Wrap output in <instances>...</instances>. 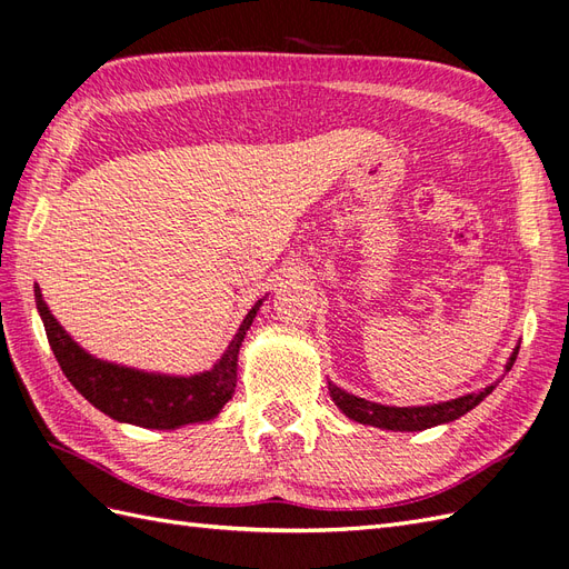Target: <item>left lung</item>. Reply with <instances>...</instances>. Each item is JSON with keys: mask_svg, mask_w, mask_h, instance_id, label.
<instances>
[{"mask_svg": "<svg viewBox=\"0 0 569 569\" xmlns=\"http://www.w3.org/2000/svg\"><path fill=\"white\" fill-rule=\"evenodd\" d=\"M520 345H516L510 359L506 361V371L512 369L516 363ZM499 382V380H497ZM497 382L487 385L485 390L480 392H470L463 397H456L449 401H439V405H428V407H385V405H376V401L355 397L350 392H345L338 385L328 382V392H331V399L336 401V407L347 416L357 420L361 426H373V428H382V430H395V432H420L428 430L435 426L442 423H451V420L461 418L463 413L472 411L480 401L491 395V390L497 388Z\"/></svg>", "mask_w": 569, "mask_h": 569, "instance_id": "obj_1", "label": "left lung"}]
</instances>
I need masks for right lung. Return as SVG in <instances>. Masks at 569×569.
<instances>
[{
	"label": "right lung",
	"instance_id": "obj_1",
	"mask_svg": "<svg viewBox=\"0 0 569 569\" xmlns=\"http://www.w3.org/2000/svg\"><path fill=\"white\" fill-rule=\"evenodd\" d=\"M262 300L252 305L224 355L210 371L196 376H164L91 357L66 333V328L49 311L40 286L34 283V302H38L49 345L72 388L91 407L111 416L118 423L149 430H174L189 423H203L224 409L236 390L238 350H241L252 319L258 317Z\"/></svg>",
	"mask_w": 569,
	"mask_h": 569
}]
</instances>
